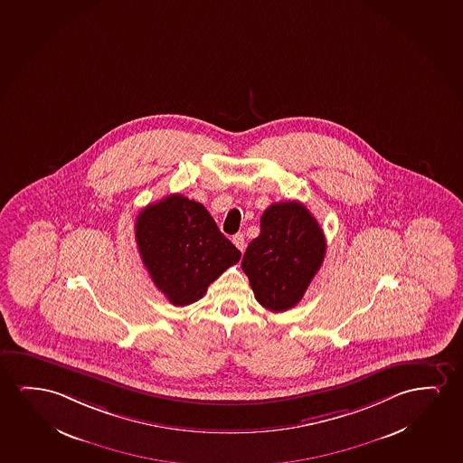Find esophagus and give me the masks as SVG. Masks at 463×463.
Listing matches in <instances>:
<instances>
[{
    "mask_svg": "<svg viewBox=\"0 0 463 463\" xmlns=\"http://www.w3.org/2000/svg\"><path fill=\"white\" fill-rule=\"evenodd\" d=\"M233 244H235L236 248L240 249L241 252H244V248H246V242H244V236L241 233H238V235L233 236Z\"/></svg>",
    "mask_w": 463,
    "mask_h": 463,
    "instance_id": "esophagus-1",
    "label": "esophagus"
}]
</instances>
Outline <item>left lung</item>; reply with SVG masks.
Masks as SVG:
<instances>
[{"label": "left lung", "mask_w": 463, "mask_h": 463, "mask_svg": "<svg viewBox=\"0 0 463 463\" xmlns=\"http://www.w3.org/2000/svg\"><path fill=\"white\" fill-rule=\"evenodd\" d=\"M326 236L301 203H274L260 219V235L242 257L255 298L282 313L303 298L326 257Z\"/></svg>", "instance_id": "left-lung-1"}]
</instances>
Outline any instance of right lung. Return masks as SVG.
<instances>
[{
	"instance_id": "right-lung-1",
	"label": "right lung",
	"mask_w": 463,
	"mask_h": 463,
	"mask_svg": "<svg viewBox=\"0 0 463 463\" xmlns=\"http://www.w3.org/2000/svg\"><path fill=\"white\" fill-rule=\"evenodd\" d=\"M135 236L144 267L175 307L200 300L209 284L241 259L202 203L179 194L146 206Z\"/></svg>"
}]
</instances>
